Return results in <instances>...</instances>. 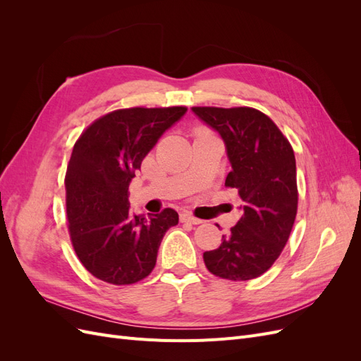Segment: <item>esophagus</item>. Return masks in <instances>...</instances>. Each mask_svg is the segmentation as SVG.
Wrapping results in <instances>:
<instances>
[{
	"label": "esophagus",
	"instance_id": "34e87169",
	"mask_svg": "<svg viewBox=\"0 0 361 361\" xmlns=\"http://www.w3.org/2000/svg\"><path fill=\"white\" fill-rule=\"evenodd\" d=\"M180 221H183V223H191V224H200V223H203L200 218H197V216H194V215H191V214H188V212H183L182 215H180Z\"/></svg>",
	"mask_w": 361,
	"mask_h": 361
}]
</instances>
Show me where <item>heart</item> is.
I'll list each match as a JSON object with an SVG mask.
<instances>
[{"label":"heart","mask_w":361,"mask_h":361,"mask_svg":"<svg viewBox=\"0 0 361 361\" xmlns=\"http://www.w3.org/2000/svg\"><path fill=\"white\" fill-rule=\"evenodd\" d=\"M204 133H209V130H207V129L203 128V126H199V128L194 129V134H195V135H197V134H204Z\"/></svg>","instance_id":"b5f03b06"}]
</instances>
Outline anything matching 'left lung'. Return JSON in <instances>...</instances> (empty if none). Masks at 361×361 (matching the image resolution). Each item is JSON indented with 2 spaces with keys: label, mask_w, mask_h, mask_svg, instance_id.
I'll return each instance as SVG.
<instances>
[{
  "label": "left lung",
  "mask_w": 361,
  "mask_h": 361,
  "mask_svg": "<svg viewBox=\"0 0 361 361\" xmlns=\"http://www.w3.org/2000/svg\"><path fill=\"white\" fill-rule=\"evenodd\" d=\"M223 137L232 171L226 187L243 200L241 218L218 248L204 251L214 276L245 281L267 272L285 248L298 211L297 166L289 140L256 108L192 106Z\"/></svg>",
  "instance_id": "obj_1"
}]
</instances>
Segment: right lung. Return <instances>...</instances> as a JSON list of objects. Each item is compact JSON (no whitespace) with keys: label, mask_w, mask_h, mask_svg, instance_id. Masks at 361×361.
I'll return each instance as SVG.
<instances>
[{"label":"right lung","mask_w":361,"mask_h":361,"mask_svg":"<svg viewBox=\"0 0 361 361\" xmlns=\"http://www.w3.org/2000/svg\"><path fill=\"white\" fill-rule=\"evenodd\" d=\"M187 106L123 108L87 126L68 164L66 216L76 256L92 276L134 285L157 265L164 235L179 215L166 207L149 218L129 214V182L158 138Z\"/></svg>","instance_id":"add662e5"}]
</instances>
